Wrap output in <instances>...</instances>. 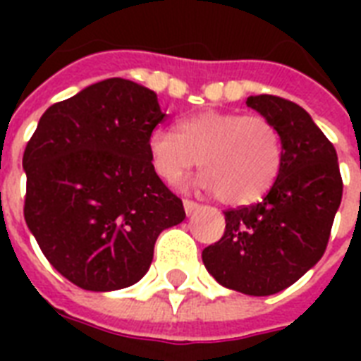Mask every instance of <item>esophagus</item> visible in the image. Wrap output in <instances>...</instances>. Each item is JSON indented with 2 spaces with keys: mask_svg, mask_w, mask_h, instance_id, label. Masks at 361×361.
I'll use <instances>...</instances> for the list:
<instances>
[{
  "mask_svg": "<svg viewBox=\"0 0 361 361\" xmlns=\"http://www.w3.org/2000/svg\"><path fill=\"white\" fill-rule=\"evenodd\" d=\"M183 208H185L187 215H192L198 208H200V206H198L195 200H189V198H185V200H183Z\"/></svg>",
  "mask_w": 361,
  "mask_h": 361,
  "instance_id": "1",
  "label": "esophagus"
}]
</instances>
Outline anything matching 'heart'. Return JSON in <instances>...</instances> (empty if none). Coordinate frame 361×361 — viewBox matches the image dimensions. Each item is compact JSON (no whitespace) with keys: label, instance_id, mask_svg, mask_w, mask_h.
<instances>
[{"label":"heart","instance_id":"heart-1","mask_svg":"<svg viewBox=\"0 0 361 361\" xmlns=\"http://www.w3.org/2000/svg\"><path fill=\"white\" fill-rule=\"evenodd\" d=\"M155 174L174 185L200 161L198 187L225 204L243 206L262 198L277 180L283 142L264 116L204 110L178 121L174 130L155 129L147 138Z\"/></svg>","mask_w":361,"mask_h":361}]
</instances>
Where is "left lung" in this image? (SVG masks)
Here are the masks:
<instances>
[{
  "label": "left lung",
  "mask_w": 361,
  "mask_h": 361,
  "mask_svg": "<svg viewBox=\"0 0 361 361\" xmlns=\"http://www.w3.org/2000/svg\"><path fill=\"white\" fill-rule=\"evenodd\" d=\"M283 142L277 180L260 202L225 212V234L202 251L219 285L249 296H269L296 283L319 262L341 204L336 147L311 116L277 95L247 99Z\"/></svg>",
  "instance_id": "left-lung-1"
}]
</instances>
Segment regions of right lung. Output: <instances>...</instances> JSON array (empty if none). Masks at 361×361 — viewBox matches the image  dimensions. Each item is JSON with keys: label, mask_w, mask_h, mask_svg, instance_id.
Instances as JSON below:
<instances>
[{"label": "right lung", "mask_w": 361, "mask_h": 361, "mask_svg": "<svg viewBox=\"0 0 361 361\" xmlns=\"http://www.w3.org/2000/svg\"><path fill=\"white\" fill-rule=\"evenodd\" d=\"M157 95L109 78L52 104L24 152V219L47 260L84 290L140 281L164 228L185 209L155 174L147 138Z\"/></svg>", "instance_id": "1"}]
</instances>
